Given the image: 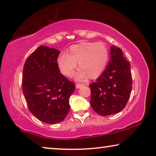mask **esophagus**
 <instances>
[{
	"mask_svg": "<svg viewBox=\"0 0 156 156\" xmlns=\"http://www.w3.org/2000/svg\"><path fill=\"white\" fill-rule=\"evenodd\" d=\"M84 84H76V87L77 88V89H79V88H80V87H82L83 86H84Z\"/></svg>",
	"mask_w": 156,
	"mask_h": 156,
	"instance_id": "obj_1",
	"label": "esophagus"
}]
</instances>
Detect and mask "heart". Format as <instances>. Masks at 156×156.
Instances as JSON below:
<instances>
[{
    "mask_svg": "<svg viewBox=\"0 0 156 156\" xmlns=\"http://www.w3.org/2000/svg\"><path fill=\"white\" fill-rule=\"evenodd\" d=\"M108 47L102 43L81 42L73 44L67 53H62L57 58V65L63 75L71 76L78 63L80 69L75 73L76 80L89 76L96 78L103 72L109 61Z\"/></svg>",
    "mask_w": 156,
    "mask_h": 156,
    "instance_id": "b5f03b06",
    "label": "heart"
}]
</instances>
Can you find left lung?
Masks as SVG:
<instances>
[{"instance_id":"8db88e82","label":"left lung","mask_w":156,"mask_h":156,"mask_svg":"<svg viewBox=\"0 0 156 156\" xmlns=\"http://www.w3.org/2000/svg\"><path fill=\"white\" fill-rule=\"evenodd\" d=\"M89 86L91 105L98 114H115L125 107L132 89V77L130 63L119 47H111L106 69Z\"/></svg>"}]
</instances>
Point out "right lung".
<instances>
[{"instance_id": "add662e5", "label": "right lung", "mask_w": 156, "mask_h": 156, "mask_svg": "<svg viewBox=\"0 0 156 156\" xmlns=\"http://www.w3.org/2000/svg\"><path fill=\"white\" fill-rule=\"evenodd\" d=\"M60 51L41 45L29 56L23 71L22 89L29 110L47 124L62 122L69 112L75 85L60 73Z\"/></svg>"}]
</instances>
